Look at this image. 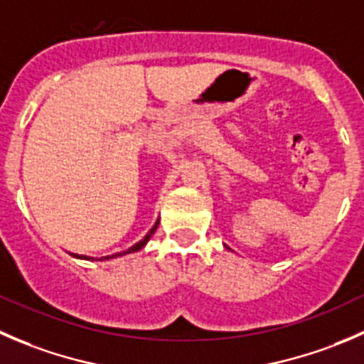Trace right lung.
Here are the masks:
<instances>
[{"label": "right lung", "mask_w": 364, "mask_h": 364, "mask_svg": "<svg viewBox=\"0 0 364 364\" xmlns=\"http://www.w3.org/2000/svg\"><path fill=\"white\" fill-rule=\"evenodd\" d=\"M157 226H159V219H157L156 221V225L152 226V228H150V232L146 233L145 237H143L141 240H139V242H136L134 246H131L129 247V250H125V251H122V253H117V255H107V257H102L100 258V260H113V258H118V257H124V255H131V253H136V251H139V250H143V247L146 246V242H149L150 239H152V235L154 233H156V230H157ZM72 257L74 258H79V260H99V258H93V257H86V255H75V253H70Z\"/></svg>", "instance_id": "add662e5"}]
</instances>
